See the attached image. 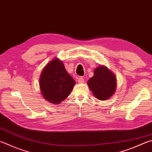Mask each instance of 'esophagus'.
I'll use <instances>...</instances> for the list:
<instances>
[{
    "mask_svg": "<svg viewBox=\"0 0 152 152\" xmlns=\"http://www.w3.org/2000/svg\"><path fill=\"white\" fill-rule=\"evenodd\" d=\"M78 83H80V84H82V83H84V80L83 78H82V77H80V78L78 80Z\"/></svg>",
    "mask_w": 152,
    "mask_h": 152,
    "instance_id": "34e87169",
    "label": "esophagus"
}]
</instances>
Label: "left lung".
Returning a JSON list of instances; mask_svg holds the SVG:
<instances>
[{"mask_svg":"<svg viewBox=\"0 0 152 152\" xmlns=\"http://www.w3.org/2000/svg\"><path fill=\"white\" fill-rule=\"evenodd\" d=\"M94 76L88 85L94 95L100 100H106L116 90V78L114 74L104 66H99L94 71Z\"/></svg>","mask_w":152,"mask_h":152,"instance_id":"obj_1","label":"left lung"}]
</instances>
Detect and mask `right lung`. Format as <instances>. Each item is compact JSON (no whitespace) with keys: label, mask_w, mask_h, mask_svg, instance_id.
I'll return each mask as SVG.
<instances>
[{"label":"right lung","mask_w":152,"mask_h":152,"mask_svg":"<svg viewBox=\"0 0 152 152\" xmlns=\"http://www.w3.org/2000/svg\"><path fill=\"white\" fill-rule=\"evenodd\" d=\"M75 84L62 62L57 58L46 66L40 77V88L43 97L54 104H60L66 98Z\"/></svg>","instance_id":"obj_1"}]
</instances>
